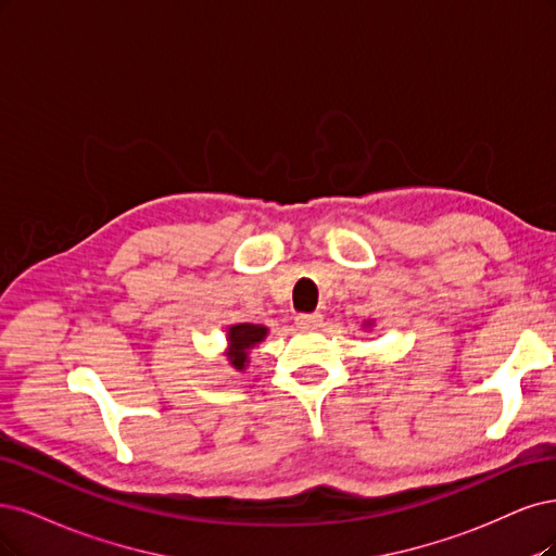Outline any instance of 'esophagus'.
Instances as JSON below:
<instances>
[{
  "label": "esophagus",
  "mask_w": 556,
  "mask_h": 556,
  "mask_svg": "<svg viewBox=\"0 0 556 556\" xmlns=\"http://www.w3.org/2000/svg\"><path fill=\"white\" fill-rule=\"evenodd\" d=\"M295 324H298V328H318L320 324H324V316H320V314H298Z\"/></svg>",
  "instance_id": "obj_1"
}]
</instances>
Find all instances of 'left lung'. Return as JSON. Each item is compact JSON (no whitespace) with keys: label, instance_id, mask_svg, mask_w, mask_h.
<instances>
[{"label":"left lung","instance_id":"left-lung-1","mask_svg":"<svg viewBox=\"0 0 556 556\" xmlns=\"http://www.w3.org/2000/svg\"><path fill=\"white\" fill-rule=\"evenodd\" d=\"M367 326H369V328H371V324H367Z\"/></svg>","mask_w":556,"mask_h":556}]
</instances>
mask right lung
Instances as JSON below:
<instances>
[{
  "instance_id": "add662e5",
  "label": "right lung",
  "mask_w": 556,
  "mask_h": 556,
  "mask_svg": "<svg viewBox=\"0 0 556 556\" xmlns=\"http://www.w3.org/2000/svg\"><path fill=\"white\" fill-rule=\"evenodd\" d=\"M267 337V328L261 324H238L228 328V365L238 371L247 369L249 351Z\"/></svg>"
}]
</instances>
